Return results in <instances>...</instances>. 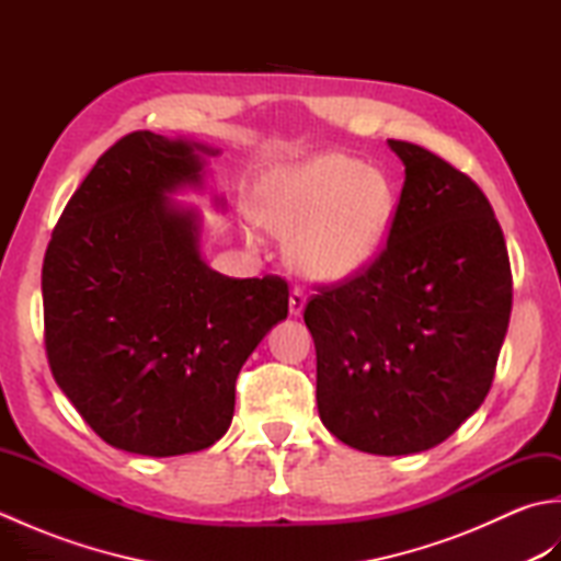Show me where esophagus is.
Returning a JSON list of instances; mask_svg holds the SVG:
<instances>
[{
	"instance_id": "1",
	"label": "esophagus",
	"mask_w": 561,
	"mask_h": 561,
	"mask_svg": "<svg viewBox=\"0 0 561 561\" xmlns=\"http://www.w3.org/2000/svg\"><path fill=\"white\" fill-rule=\"evenodd\" d=\"M304 308H306V294L301 289H294L289 294V313L291 316H301Z\"/></svg>"
}]
</instances>
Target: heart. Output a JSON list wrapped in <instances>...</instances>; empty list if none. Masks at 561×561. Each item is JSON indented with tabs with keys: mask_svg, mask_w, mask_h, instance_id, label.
Returning <instances> with one entry per match:
<instances>
[{
	"mask_svg": "<svg viewBox=\"0 0 561 561\" xmlns=\"http://www.w3.org/2000/svg\"><path fill=\"white\" fill-rule=\"evenodd\" d=\"M250 217L288 236L289 265L306 279L342 282L378 257L396 217L390 178L340 151L313 153L262 178Z\"/></svg>",
	"mask_w": 561,
	"mask_h": 561,
	"instance_id": "1",
	"label": "heart"
}]
</instances>
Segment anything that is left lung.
<instances>
[{
	"label": "left lung",
	"mask_w": 561,
	"mask_h": 561,
	"mask_svg": "<svg viewBox=\"0 0 561 561\" xmlns=\"http://www.w3.org/2000/svg\"><path fill=\"white\" fill-rule=\"evenodd\" d=\"M388 145L404 185L386 248L364 272L318 287L304 320L328 432L356 450L408 456L438 446L484 402L514 282L478 183L412 141Z\"/></svg>",
	"instance_id": "8db88e82"
}]
</instances>
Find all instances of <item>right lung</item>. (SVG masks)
I'll list each match as a JSON object with an SVG mask.
<instances>
[{
  "mask_svg": "<svg viewBox=\"0 0 561 561\" xmlns=\"http://www.w3.org/2000/svg\"><path fill=\"white\" fill-rule=\"evenodd\" d=\"M217 149L125 135L59 217L43 262L45 352L105 444L139 456L209 448L233 420L236 378L287 318L282 277L233 279L199 255V217L169 199Z\"/></svg>",
  "mask_w": 561,
  "mask_h": 561,
  "instance_id": "obj_1",
  "label": "right lung"
}]
</instances>
